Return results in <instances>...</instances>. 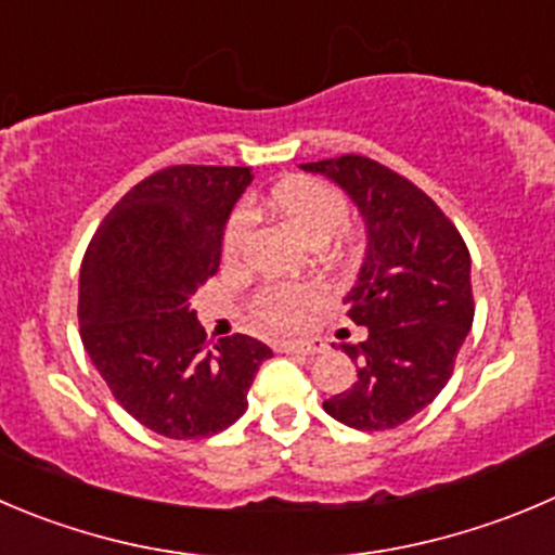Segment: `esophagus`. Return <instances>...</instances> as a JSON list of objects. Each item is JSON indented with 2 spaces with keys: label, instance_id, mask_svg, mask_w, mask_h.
<instances>
[{
  "label": "esophagus",
  "instance_id": "1",
  "mask_svg": "<svg viewBox=\"0 0 555 555\" xmlns=\"http://www.w3.org/2000/svg\"><path fill=\"white\" fill-rule=\"evenodd\" d=\"M281 351H286V353H310V357H313V353L324 351V343H321V340H286V343H281Z\"/></svg>",
  "mask_w": 555,
  "mask_h": 555
}]
</instances>
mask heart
Here are the masks:
<instances>
[{"mask_svg": "<svg viewBox=\"0 0 555 555\" xmlns=\"http://www.w3.org/2000/svg\"><path fill=\"white\" fill-rule=\"evenodd\" d=\"M261 204L272 212L292 220L308 240L326 242L335 236L337 245L346 250L351 247L353 236L346 225L348 202L346 195L332 184L313 177H294L274 184L269 193L261 195ZM253 212L240 204L231 209L223 225V250L225 263H240L245 258L247 245L253 236ZM324 302V286L315 281H292V283H267L253 297V313L256 321L267 330H294L302 324L319 305Z\"/></svg>", "mask_w": 555, "mask_h": 555, "instance_id": "obj_1", "label": "heart"}]
</instances>
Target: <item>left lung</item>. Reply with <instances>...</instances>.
<instances>
[{
  "mask_svg": "<svg viewBox=\"0 0 555 555\" xmlns=\"http://www.w3.org/2000/svg\"><path fill=\"white\" fill-rule=\"evenodd\" d=\"M351 195L367 223V258L346 297L365 326L357 382L324 400L326 414L357 430H389L420 414L447 387L474 321L472 256L461 231L425 190L365 155L305 163Z\"/></svg>",
  "mask_w": 555,
  "mask_h": 555,
  "instance_id": "1",
  "label": "left lung"
}]
</instances>
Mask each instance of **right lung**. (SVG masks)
Masks as SVG:
<instances>
[{"label":"right lung","instance_id":"right-lung-1","mask_svg":"<svg viewBox=\"0 0 555 555\" xmlns=\"http://www.w3.org/2000/svg\"><path fill=\"white\" fill-rule=\"evenodd\" d=\"M245 166H168L114 204L81 261L78 332L116 403L166 439H207L247 409L267 343L207 340L188 310L220 267Z\"/></svg>","mask_w":555,"mask_h":555}]
</instances>
